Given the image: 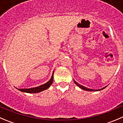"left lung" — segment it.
I'll return each instance as SVG.
<instances>
[{
    "mask_svg": "<svg viewBox=\"0 0 123 123\" xmlns=\"http://www.w3.org/2000/svg\"><path fill=\"white\" fill-rule=\"evenodd\" d=\"M74 83L76 84V85H77V86H79V87H80L81 89H83V90H85V91H101V90L103 89H105V87H103V88H102V89H97V90L91 89L87 88V87H84L83 86H81V85H79V84H78V83L76 82L75 81H74Z\"/></svg>",
    "mask_w": 123,
    "mask_h": 123,
    "instance_id": "8db88e82",
    "label": "left lung"
}]
</instances>
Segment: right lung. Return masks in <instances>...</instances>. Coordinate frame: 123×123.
Here are the masks:
<instances>
[{
  "label": "right lung",
  "mask_w": 123,
  "mask_h": 123,
  "mask_svg": "<svg viewBox=\"0 0 123 123\" xmlns=\"http://www.w3.org/2000/svg\"><path fill=\"white\" fill-rule=\"evenodd\" d=\"M53 75L54 72L52 74V77H51V80L47 82L46 83L44 84V85H42L41 86H38V87H32V88H30V89H18V90L22 92H27V93H38V92H42V91H44V90H46V89L48 88L51 85H52V82H53Z\"/></svg>",
  "instance_id": "right-lung-1"
}]
</instances>
